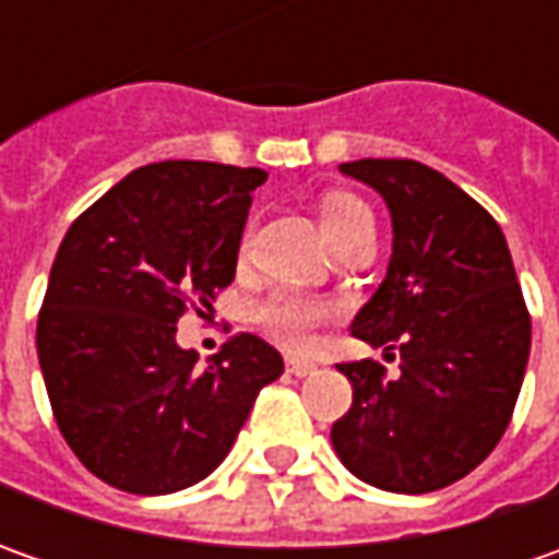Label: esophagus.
Segmentation results:
<instances>
[{
    "mask_svg": "<svg viewBox=\"0 0 559 559\" xmlns=\"http://www.w3.org/2000/svg\"><path fill=\"white\" fill-rule=\"evenodd\" d=\"M286 370H289L292 376H298V379H301V376H311L317 367H313L311 360H298V357H289V360H286Z\"/></svg>",
    "mask_w": 559,
    "mask_h": 559,
    "instance_id": "esophagus-1",
    "label": "esophagus"
}]
</instances>
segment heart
Masks as SVG:
<instances>
[{
    "mask_svg": "<svg viewBox=\"0 0 559 559\" xmlns=\"http://www.w3.org/2000/svg\"><path fill=\"white\" fill-rule=\"evenodd\" d=\"M320 221L330 239H342L345 233H352L360 224H373V214L370 207L355 199V195H330L323 207H320ZM326 305L305 298V295H289V292H280L267 298L261 308H258V320L261 326L267 330L273 338H280L286 348H305L311 342L313 326L326 317Z\"/></svg>",
    "mask_w": 559,
    "mask_h": 559,
    "instance_id": "1",
    "label": "heart"
}]
</instances>
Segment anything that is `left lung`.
I'll use <instances>...</instances> for the list:
<instances>
[{
	"label": "left lung",
	"instance_id": "1",
	"mask_svg": "<svg viewBox=\"0 0 559 559\" xmlns=\"http://www.w3.org/2000/svg\"><path fill=\"white\" fill-rule=\"evenodd\" d=\"M392 214L385 280L352 335L397 357L338 364L355 401L333 423L335 454L360 483L426 495L495 451L526 376L532 320L501 226L444 174L407 158L338 164Z\"/></svg>",
	"mask_w": 559,
	"mask_h": 559
}]
</instances>
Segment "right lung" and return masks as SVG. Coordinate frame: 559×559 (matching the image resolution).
I'll use <instances>...</instances> for the list:
<instances>
[{
    "mask_svg": "<svg viewBox=\"0 0 559 559\" xmlns=\"http://www.w3.org/2000/svg\"><path fill=\"white\" fill-rule=\"evenodd\" d=\"M258 167L145 164L64 233L36 323L55 423L80 463L130 495H170L211 476L283 357L229 338L199 367L177 345L192 305L211 311L236 276Z\"/></svg>",
    "mask_w": 559,
    "mask_h": 559,
    "instance_id": "obj_1",
    "label": "right lung"
}]
</instances>
